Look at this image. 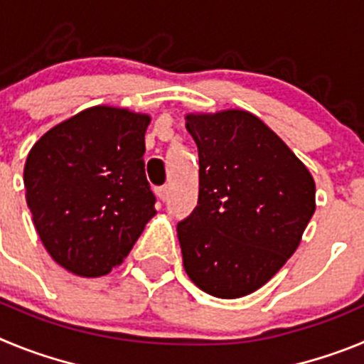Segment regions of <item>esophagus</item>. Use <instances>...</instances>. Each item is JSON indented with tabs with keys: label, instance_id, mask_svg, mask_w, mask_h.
I'll use <instances>...</instances> for the list:
<instances>
[{
	"label": "esophagus",
	"instance_id": "obj_1",
	"mask_svg": "<svg viewBox=\"0 0 364 364\" xmlns=\"http://www.w3.org/2000/svg\"><path fill=\"white\" fill-rule=\"evenodd\" d=\"M154 193H156V197H159L160 200L166 202L167 197H169V188H167V186H162V188L154 189Z\"/></svg>",
	"mask_w": 364,
	"mask_h": 364
}]
</instances>
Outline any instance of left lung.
<instances>
[{"mask_svg":"<svg viewBox=\"0 0 364 364\" xmlns=\"http://www.w3.org/2000/svg\"><path fill=\"white\" fill-rule=\"evenodd\" d=\"M198 147V205L176 233L184 269L205 294H253L299 247L315 211L308 167L242 109L189 112Z\"/></svg>","mask_w":364,"mask_h":364,"instance_id":"1","label":"left lung"}]
</instances>
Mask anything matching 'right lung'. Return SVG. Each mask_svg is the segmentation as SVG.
I'll use <instances>...</instances> for the list:
<instances>
[{"label":"right lung","instance_id":"right-lung-1","mask_svg":"<svg viewBox=\"0 0 364 364\" xmlns=\"http://www.w3.org/2000/svg\"><path fill=\"white\" fill-rule=\"evenodd\" d=\"M149 114L95 105L32 146L25 198L49 255L78 277H102L129 255L156 215L146 178Z\"/></svg>","mask_w":364,"mask_h":364}]
</instances>
